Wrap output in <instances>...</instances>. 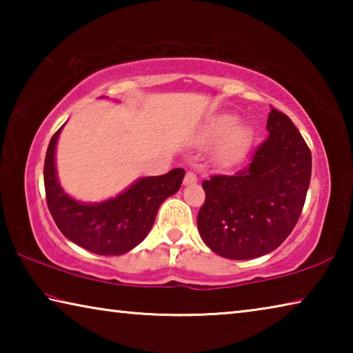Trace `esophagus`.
<instances>
[{
    "mask_svg": "<svg viewBox=\"0 0 353 353\" xmlns=\"http://www.w3.org/2000/svg\"><path fill=\"white\" fill-rule=\"evenodd\" d=\"M198 182V176H196L194 171H188L187 174H185V179H183V183L185 185H193Z\"/></svg>",
    "mask_w": 353,
    "mask_h": 353,
    "instance_id": "34e87169",
    "label": "esophagus"
}]
</instances>
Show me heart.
<instances>
[{"label": "heart", "instance_id": "b5f03b06", "mask_svg": "<svg viewBox=\"0 0 353 353\" xmlns=\"http://www.w3.org/2000/svg\"><path fill=\"white\" fill-rule=\"evenodd\" d=\"M240 123L234 113H219L202 126L199 140L207 146L221 145V155L227 163L240 162L252 141L249 129Z\"/></svg>", "mask_w": 353, "mask_h": 353}]
</instances>
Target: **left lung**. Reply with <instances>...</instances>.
<instances>
[{
	"label": "left lung",
	"mask_w": 353,
	"mask_h": 353,
	"mask_svg": "<svg viewBox=\"0 0 353 353\" xmlns=\"http://www.w3.org/2000/svg\"><path fill=\"white\" fill-rule=\"evenodd\" d=\"M268 139L235 176L202 183L198 230L214 254L250 260L272 252L294 229L312 177V152L285 113L272 109Z\"/></svg>",
	"instance_id": "left-lung-1"
}]
</instances>
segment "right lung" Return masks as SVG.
I'll return each instance as SVG.
<instances>
[{
  "label": "right lung",
  "mask_w": 353,
  "mask_h": 353,
  "mask_svg": "<svg viewBox=\"0 0 353 353\" xmlns=\"http://www.w3.org/2000/svg\"><path fill=\"white\" fill-rule=\"evenodd\" d=\"M63 126L48 145L43 171L48 208L59 230L93 254L129 252L145 240L163 201L181 188L185 171L174 168L163 176L140 177L115 198L101 202L76 201L65 193L57 177L56 146Z\"/></svg>",
  "instance_id": "obj_1"
}]
</instances>
